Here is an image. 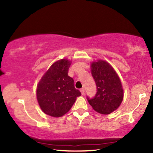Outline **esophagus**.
<instances>
[{
	"label": "esophagus",
	"mask_w": 153,
	"mask_h": 153,
	"mask_svg": "<svg viewBox=\"0 0 153 153\" xmlns=\"http://www.w3.org/2000/svg\"><path fill=\"white\" fill-rule=\"evenodd\" d=\"M80 91H81V95H84V93H85V90H84V88H81V90H80Z\"/></svg>",
	"instance_id": "34e87169"
}]
</instances>
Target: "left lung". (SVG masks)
<instances>
[{"mask_svg": "<svg viewBox=\"0 0 153 153\" xmlns=\"http://www.w3.org/2000/svg\"><path fill=\"white\" fill-rule=\"evenodd\" d=\"M91 74L97 85V93L91 99L87 97L88 101L95 111L109 114L119 107L123 100L119 76L109 63L102 60L91 64Z\"/></svg>", "mask_w": 153, "mask_h": 153, "instance_id": "left-lung-1", "label": "left lung"}]
</instances>
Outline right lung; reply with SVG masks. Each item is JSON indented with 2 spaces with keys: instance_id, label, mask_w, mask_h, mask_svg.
Segmentation results:
<instances>
[{
  "instance_id": "obj_1",
  "label": "right lung",
  "mask_w": 153,
  "mask_h": 153,
  "mask_svg": "<svg viewBox=\"0 0 153 153\" xmlns=\"http://www.w3.org/2000/svg\"><path fill=\"white\" fill-rule=\"evenodd\" d=\"M71 62L58 60L42 77L37 87V99L41 109L50 116L60 117L68 113L76 97L81 95L68 76Z\"/></svg>"
}]
</instances>
